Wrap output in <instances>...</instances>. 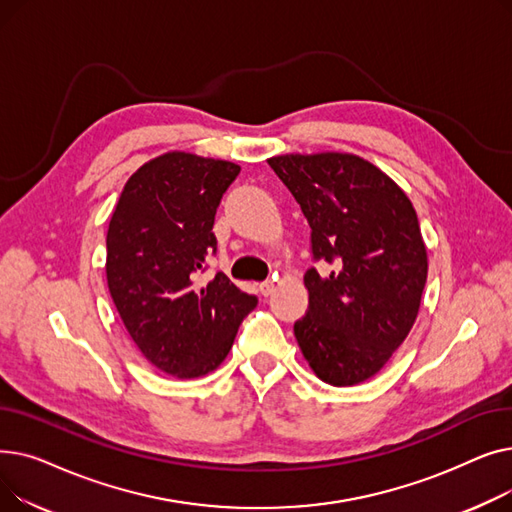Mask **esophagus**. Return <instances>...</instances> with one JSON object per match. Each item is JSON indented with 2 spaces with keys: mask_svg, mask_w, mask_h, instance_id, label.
<instances>
[{
  "mask_svg": "<svg viewBox=\"0 0 512 512\" xmlns=\"http://www.w3.org/2000/svg\"><path fill=\"white\" fill-rule=\"evenodd\" d=\"M259 292L263 294V297H270V294L274 292V282L272 280H265L259 284Z\"/></svg>",
  "mask_w": 512,
  "mask_h": 512,
  "instance_id": "1",
  "label": "esophagus"
}]
</instances>
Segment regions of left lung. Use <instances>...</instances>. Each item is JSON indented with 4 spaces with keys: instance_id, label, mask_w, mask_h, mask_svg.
Segmentation results:
<instances>
[{
    "instance_id": "1",
    "label": "left lung",
    "mask_w": 512,
    "mask_h": 512,
    "mask_svg": "<svg viewBox=\"0 0 512 512\" xmlns=\"http://www.w3.org/2000/svg\"><path fill=\"white\" fill-rule=\"evenodd\" d=\"M267 164L311 226L309 307L294 336L319 380L355 386L409 336L427 280L413 203L380 168L351 153L278 155Z\"/></svg>"
}]
</instances>
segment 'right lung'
Listing matches in <instances>:
<instances>
[{"instance_id":"1","label":"right lung","mask_w":512,"mask_h":512,"mask_svg":"<svg viewBox=\"0 0 512 512\" xmlns=\"http://www.w3.org/2000/svg\"><path fill=\"white\" fill-rule=\"evenodd\" d=\"M238 172L232 161L159 155L128 178L107 228V286L124 326L151 365L180 380L218 367L257 307L222 272L199 282L218 249L215 211Z\"/></svg>"}]
</instances>
